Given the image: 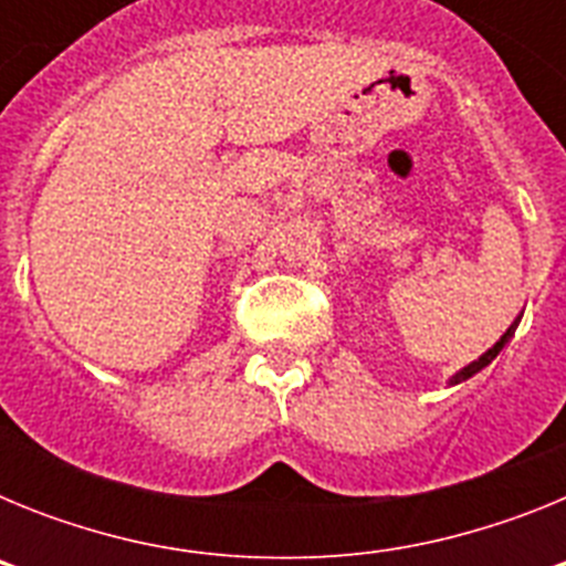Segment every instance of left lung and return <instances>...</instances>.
Segmentation results:
<instances>
[{"label": "left lung", "instance_id": "8db88e82", "mask_svg": "<svg viewBox=\"0 0 566 566\" xmlns=\"http://www.w3.org/2000/svg\"><path fill=\"white\" fill-rule=\"evenodd\" d=\"M518 323H522V317H516V319H513V323H510V328H507V332L502 334V337H499V343L493 345V348H488V352H484L482 357H479V359H473V363H470V365H464L462 371H457V374H453V377L448 379V385H459V382H464V379H470V377H473V374H479V371H482V368H488V365L493 363V359L499 357V352H502L504 345L510 343V337H513V334H516Z\"/></svg>", "mask_w": 566, "mask_h": 566}]
</instances>
